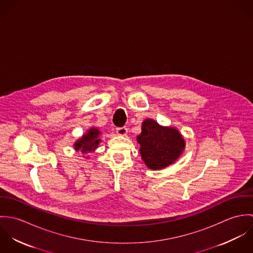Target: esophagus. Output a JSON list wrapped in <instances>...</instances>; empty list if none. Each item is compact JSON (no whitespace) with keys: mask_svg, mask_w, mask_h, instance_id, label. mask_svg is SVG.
Returning a JSON list of instances; mask_svg holds the SVG:
<instances>
[{"mask_svg":"<svg viewBox=\"0 0 253 253\" xmlns=\"http://www.w3.org/2000/svg\"><path fill=\"white\" fill-rule=\"evenodd\" d=\"M117 134L121 136H125L127 134V128L126 127H118L117 128Z\"/></svg>","mask_w":253,"mask_h":253,"instance_id":"34e87169","label":"esophagus"}]
</instances>
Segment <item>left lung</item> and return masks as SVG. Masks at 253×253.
I'll return each instance as SVG.
<instances>
[{"label": "left lung", "instance_id": "8db88e82", "mask_svg": "<svg viewBox=\"0 0 253 253\" xmlns=\"http://www.w3.org/2000/svg\"><path fill=\"white\" fill-rule=\"evenodd\" d=\"M136 140L140 145L139 152L146 167L154 170L166 169L175 163L186 146L176 127L161 126L153 119L143 121L141 133Z\"/></svg>", "mask_w": 253, "mask_h": 253}]
</instances>
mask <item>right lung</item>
I'll use <instances>...</instances> for the list:
<instances>
[{
  "label": "right lung",
  "instance_id": "add662e5",
  "mask_svg": "<svg viewBox=\"0 0 253 253\" xmlns=\"http://www.w3.org/2000/svg\"><path fill=\"white\" fill-rule=\"evenodd\" d=\"M100 135L101 131L99 128L95 126L89 127L85 133H84L79 139L75 141L73 147L77 152L80 151L82 154H84V157L87 153L94 152L98 148V145L101 142ZM84 158L87 159L88 157Z\"/></svg>",
  "mask_w": 253,
  "mask_h": 253
}]
</instances>
